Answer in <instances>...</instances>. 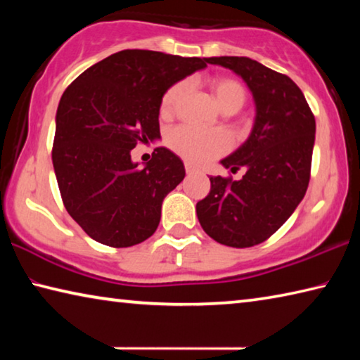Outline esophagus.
<instances>
[{
	"mask_svg": "<svg viewBox=\"0 0 360 360\" xmlns=\"http://www.w3.org/2000/svg\"><path fill=\"white\" fill-rule=\"evenodd\" d=\"M186 173H187V174L197 173V168H195L193 165H191V163H186Z\"/></svg>",
	"mask_w": 360,
	"mask_h": 360,
	"instance_id": "1",
	"label": "esophagus"
}]
</instances>
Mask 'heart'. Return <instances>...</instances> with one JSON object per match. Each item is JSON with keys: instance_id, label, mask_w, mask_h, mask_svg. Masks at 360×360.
<instances>
[{"instance_id": "b5f03b06", "label": "heart", "mask_w": 360, "mask_h": 360, "mask_svg": "<svg viewBox=\"0 0 360 360\" xmlns=\"http://www.w3.org/2000/svg\"><path fill=\"white\" fill-rule=\"evenodd\" d=\"M187 90L186 82H178L169 87L160 103V112L169 115L174 112L179 100ZM216 100L225 112L240 111L246 103L248 92L245 85L235 79H216L212 81ZM167 143L176 154L186 158L187 162L202 165L222 155L231 146V138L224 130H206L192 125H179L168 133Z\"/></svg>"}]
</instances>
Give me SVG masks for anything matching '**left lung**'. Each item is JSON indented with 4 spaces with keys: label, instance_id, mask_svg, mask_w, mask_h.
<instances>
[{
    "label": "left lung",
    "instance_id": "obj_1",
    "mask_svg": "<svg viewBox=\"0 0 360 360\" xmlns=\"http://www.w3.org/2000/svg\"><path fill=\"white\" fill-rule=\"evenodd\" d=\"M241 76L255 103L249 138L221 160L240 181L211 176L208 197L197 203L200 225L230 248L260 245L288 221L307 193L316 122L298 85L248 57H211Z\"/></svg>",
    "mask_w": 360,
    "mask_h": 360
}]
</instances>
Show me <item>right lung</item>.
I'll return each mask as SVG.
<instances>
[{
  "instance_id": "right-lung-1",
  "label": "right lung",
  "mask_w": 360,
  "mask_h": 360,
  "mask_svg": "<svg viewBox=\"0 0 360 360\" xmlns=\"http://www.w3.org/2000/svg\"><path fill=\"white\" fill-rule=\"evenodd\" d=\"M206 63L127 49L90 66L63 92L52 163L66 211L90 238L129 248L154 235L163 198L184 179V163L155 148L139 167L130 152L160 138L163 95Z\"/></svg>"
}]
</instances>
